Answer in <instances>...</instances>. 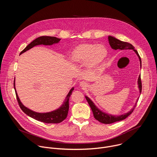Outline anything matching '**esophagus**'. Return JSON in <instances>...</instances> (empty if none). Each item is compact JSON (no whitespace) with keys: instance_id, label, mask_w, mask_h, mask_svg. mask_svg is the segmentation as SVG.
<instances>
[{"instance_id":"obj_1","label":"esophagus","mask_w":157,"mask_h":157,"mask_svg":"<svg viewBox=\"0 0 157 157\" xmlns=\"http://www.w3.org/2000/svg\"><path fill=\"white\" fill-rule=\"evenodd\" d=\"M79 86H80V87H81L82 88H84L87 86V83L84 81H81V82H79Z\"/></svg>"}]
</instances>
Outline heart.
Returning a JSON list of instances; mask_svg holds the SVG:
<instances>
[{"label":"heart","mask_w":157,"mask_h":157,"mask_svg":"<svg viewBox=\"0 0 157 157\" xmlns=\"http://www.w3.org/2000/svg\"><path fill=\"white\" fill-rule=\"evenodd\" d=\"M109 56L107 47L101 44L81 43L71 52L70 59L74 64H82L90 71L98 69Z\"/></svg>","instance_id":"1"}]
</instances>
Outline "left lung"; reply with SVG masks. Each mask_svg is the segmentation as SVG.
I'll use <instances>...</instances> for the list:
<instances>
[{
    "label": "left lung",
    "mask_w": 157,
    "mask_h": 157,
    "mask_svg": "<svg viewBox=\"0 0 157 157\" xmlns=\"http://www.w3.org/2000/svg\"><path fill=\"white\" fill-rule=\"evenodd\" d=\"M109 42L110 47L113 50H129V49L132 50L136 54V55L137 56V57L139 59L140 67L141 68L142 62H141L140 57L138 54L137 51L136 50H135V48L132 45H131V44H129L128 42L121 41V40L117 39L116 37L111 36H109ZM137 85H138V88L139 90V93L140 95V93L142 91V83H141V79H140V75L139 76L138 79H137ZM85 97H86V98L89 103V105L92 111V113H93L95 119L103 124H111V123H113L117 121H121V120L126 118L129 115H130L132 113L135 107L136 106V103L139 99V98L137 99L134 106L130 111H129L127 113H125L124 114L120 115H114L105 113V112H103L102 110H100L95 105V104L92 101V100L90 98H89L87 95H85Z\"/></svg>",
    "instance_id": "left-lung-1"
}]
</instances>
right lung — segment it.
Here are the masks:
<instances>
[{
	"instance_id": "obj_1",
	"label": "right lung",
	"mask_w": 157,
	"mask_h": 157,
	"mask_svg": "<svg viewBox=\"0 0 157 157\" xmlns=\"http://www.w3.org/2000/svg\"><path fill=\"white\" fill-rule=\"evenodd\" d=\"M60 40L61 39L57 38L56 37H52V36L39 37L36 38L35 40H34L33 41H32L29 45H28L25 48V49L21 52L20 54H22L23 53H24V52L31 49L34 46L39 45H52L53 44L59 43ZM13 85H14V89L16 93L17 98L20 105V107L23 110V112L29 117L37 121L45 123H59L63 121L67 118L68 113V110H69V98L71 95L72 92L74 90V87H73L70 89L67 97H65V99L63 101L62 105L59 109L49 112L39 113V112H36L34 111H33L27 108L21 102L15 88V79L14 80Z\"/></svg>"
}]
</instances>
